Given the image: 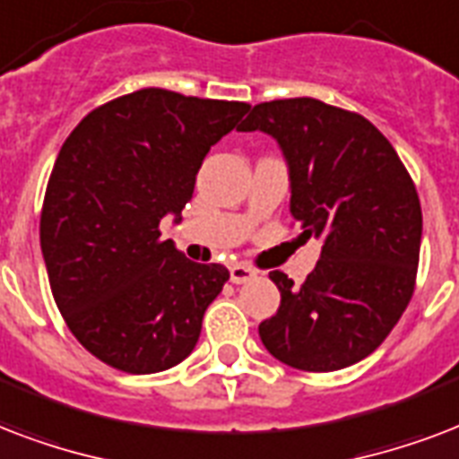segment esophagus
Masks as SVG:
<instances>
[{"label":"esophagus","mask_w":459,"mask_h":459,"mask_svg":"<svg viewBox=\"0 0 459 459\" xmlns=\"http://www.w3.org/2000/svg\"><path fill=\"white\" fill-rule=\"evenodd\" d=\"M258 278V273L254 268H248L244 263H232L230 265V280L234 285H244V282H251V280Z\"/></svg>","instance_id":"1"}]
</instances>
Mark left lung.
I'll list each match as a JSON object with an SVG mask.
<instances>
[{"label": "left lung", "instance_id": "left-lung-1", "mask_svg": "<svg viewBox=\"0 0 459 459\" xmlns=\"http://www.w3.org/2000/svg\"><path fill=\"white\" fill-rule=\"evenodd\" d=\"M239 131L278 141L301 239L323 241L301 285L273 270L278 314L258 325L265 350L301 371H337L368 357L410 304L421 205L390 141L357 112L314 98L261 102Z\"/></svg>", "mask_w": 459, "mask_h": 459}]
</instances>
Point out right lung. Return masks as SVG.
<instances>
[{"label": "right lung", "mask_w": 459, "mask_h": 459, "mask_svg": "<svg viewBox=\"0 0 459 459\" xmlns=\"http://www.w3.org/2000/svg\"><path fill=\"white\" fill-rule=\"evenodd\" d=\"M248 108L143 88L93 109L64 141L42 204V258L74 337L112 368L158 374L196 347L230 270L189 261L160 239V220H181L211 145Z\"/></svg>", "instance_id": "1"}]
</instances>
